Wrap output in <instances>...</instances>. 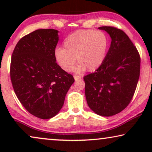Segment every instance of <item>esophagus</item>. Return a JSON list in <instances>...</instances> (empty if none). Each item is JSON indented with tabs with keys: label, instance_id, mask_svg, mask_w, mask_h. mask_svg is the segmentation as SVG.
<instances>
[{
	"label": "esophagus",
	"instance_id": "1",
	"mask_svg": "<svg viewBox=\"0 0 152 152\" xmlns=\"http://www.w3.org/2000/svg\"><path fill=\"white\" fill-rule=\"evenodd\" d=\"M81 78H82V77H80V76L74 75V79H75V81H77L79 80H80Z\"/></svg>",
	"mask_w": 152,
	"mask_h": 152
}]
</instances>
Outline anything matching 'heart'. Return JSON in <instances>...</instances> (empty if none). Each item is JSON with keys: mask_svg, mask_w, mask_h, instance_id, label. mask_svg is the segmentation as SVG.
<instances>
[{"mask_svg": "<svg viewBox=\"0 0 152 152\" xmlns=\"http://www.w3.org/2000/svg\"><path fill=\"white\" fill-rule=\"evenodd\" d=\"M109 40L104 32L99 30H81L69 35L64 41V48L55 50V59L64 70L73 69L75 58L78 65L75 72L82 73L86 69L93 72L98 69L105 61Z\"/></svg>", "mask_w": 152, "mask_h": 152, "instance_id": "obj_1", "label": "heart"}]
</instances>
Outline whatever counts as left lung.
Returning a JSON list of instances; mask_svg holds the SVG:
<instances>
[{
    "label": "left lung",
    "instance_id": "left-lung-1",
    "mask_svg": "<svg viewBox=\"0 0 152 152\" xmlns=\"http://www.w3.org/2000/svg\"><path fill=\"white\" fill-rule=\"evenodd\" d=\"M111 39L102 65L84 77L88 107L97 115L109 117L127 107L138 84L140 57L136 48L123 31L114 27H99Z\"/></svg>",
    "mask_w": 152,
    "mask_h": 152
}]
</instances>
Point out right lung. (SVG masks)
I'll use <instances>...</instances> for the list:
<instances>
[{
    "instance_id": "1",
    "label": "right lung",
    "mask_w": 152,
    "mask_h": 152,
    "mask_svg": "<svg viewBox=\"0 0 152 152\" xmlns=\"http://www.w3.org/2000/svg\"><path fill=\"white\" fill-rule=\"evenodd\" d=\"M59 31L40 29L19 40L14 48L10 77L18 100L27 111L41 119L60 111L75 80L55 59Z\"/></svg>"
}]
</instances>
